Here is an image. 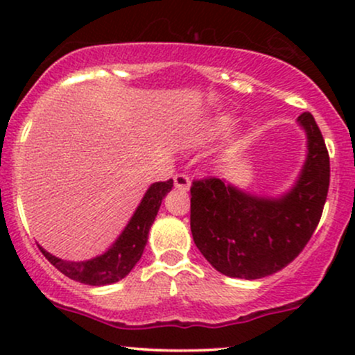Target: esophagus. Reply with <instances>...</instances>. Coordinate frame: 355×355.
I'll return each instance as SVG.
<instances>
[{
  "label": "esophagus",
  "instance_id": "1",
  "mask_svg": "<svg viewBox=\"0 0 355 355\" xmlns=\"http://www.w3.org/2000/svg\"><path fill=\"white\" fill-rule=\"evenodd\" d=\"M173 182H175V187H177L178 190L182 191H187L190 189V177L189 175H183V173H177L173 177Z\"/></svg>",
  "mask_w": 355,
  "mask_h": 355
}]
</instances>
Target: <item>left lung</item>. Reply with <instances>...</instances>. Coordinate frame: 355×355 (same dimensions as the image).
<instances>
[{
	"mask_svg": "<svg viewBox=\"0 0 355 355\" xmlns=\"http://www.w3.org/2000/svg\"><path fill=\"white\" fill-rule=\"evenodd\" d=\"M299 123L307 133V160L282 197H255L215 177L191 183L193 242L220 274L247 280L275 274L319 225L331 180L329 152L311 113H302Z\"/></svg>",
	"mask_w": 355,
	"mask_h": 355,
	"instance_id": "left-lung-1",
	"label": "left lung"
}]
</instances>
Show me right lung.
<instances>
[{"label":"right lung","mask_w":355,"mask_h":355,"mask_svg":"<svg viewBox=\"0 0 355 355\" xmlns=\"http://www.w3.org/2000/svg\"><path fill=\"white\" fill-rule=\"evenodd\" d=\"M172 178L166 182L153 183L146 190L145 197L141 198L140 205H138L133 217L130 218L128 225L120 234V237L105 254L95 257V259L85 260V262H68V260H61L58 257L51 255L42 247H40V250L61 274L70 277L76 282L87 285H107L118 282L128 275L132 268L137 266L138 260L141 259L146 240H148L150 227L157 217L162 200L172 190Z\"/></svg>","instance_id":"add662e5"}]
</instances>
